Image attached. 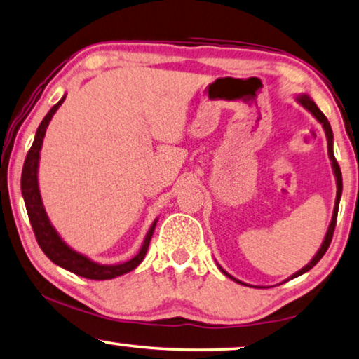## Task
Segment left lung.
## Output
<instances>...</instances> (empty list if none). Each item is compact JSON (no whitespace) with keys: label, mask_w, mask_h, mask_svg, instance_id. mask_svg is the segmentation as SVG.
Here are the masks:
<instances>
[{"label":"left lung","mask_w":359,"mask_h":359,"mask_svg":"<svg viewBox=\"0 0 359 359\" xmlns=\"http://www.w3.org/2000/svg\"><path fill=\"white\" fill-rule=\"evenodd\" d=\"M296 100H298V103H301V105H303L306 110L311 113V115H313L316 119H318V121L322 124V128H324L325 137H327V152H329V158H330V162H332V170H334V175H335V180H337V199H335V207H334V215H332V222H330L329 228H327L325 238H324V241H322V244H320L319 251L316 252V256L311 259L309 264H306L303 269L298 270V272H296V273H293L290 278H296V277H299V275H303V273L308 272V270L313 269L316 264L320 261L322 256H324V254L327 252V249H329V246H330L332 236H334L335 223H337V214H339V204H340V197H341V189H344V184H341V171H340V167H339V163H337L335 155H334V133H332L330 123L327 121V118H325L324 113L319 110L318 105H316V103L313 102V98H311L309 95H306V93H301V95L296 97ZM220 270L226 275V277H230L231 280H235L236 283L246 285V283L240 282V280H236L235 277H231V275L226 273L222 267H220ZM246 287H249V285H246Z\"/></svg>","instance_id":"obj_1"}]
</instances>
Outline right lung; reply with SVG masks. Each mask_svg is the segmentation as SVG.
<instances>
[{
	"mask_svg": "<svg viewBox=\"0 0 359 359\" xmlns=\"http://www.w3.org/2000/svg\"><path fill=\"white\" fill-rule=\"evenodd\" d=\"M65 98L66 95L61 98V100L56 103L48 113H46L43 121L40 123L37 133H35L32 147H30L27 157H25L22 176H20V189H22L25 209H27L30 225H32V230L35 233V238H37L39 246L41 248V251L46 254V257H48L51 262H55L56 266L69 270L72 273L79 275V277L90 278V280H110V278L119 277V275L123 273L131 272V270L136 269L139 264L142 262V259L145 257V252H147L149 249L150 240H152L157 220H154L152 226L149 228L147 235L144 238L141 251H139L133 259H129L128 262L115 264V266H107V264L93 262L89 257H86L84 254L74 251V249L67 246V244L61 240L58 231H56L55 226L51 225L50 218L45 212L43 202H41V196H40V189H39L37 175H39L40 150H41V144H43L46 128H48V123L51 121V118H53L56 110L61 107V103L65 102Z\"/></svg>",
	"mask_w": 359,
	"mask_h": 359,
	"instance_id": "obj_1",
	"label": "right lung"
}]
</instances>
